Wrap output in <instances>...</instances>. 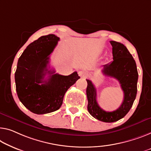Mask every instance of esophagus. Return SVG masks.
Wrapping results in <instances>:
<instances>
[{"label":"esophagus","mask_w":151,"mask_h":151,"mask_svg":"<svg viewBox=\"0 0 151 151\" xmlns=\"http://www.w3.org/2000/svg\"><path fill=\"white\" fill-rule=\"evenodd\" d=\"M78 75H79L81 77H82V78H85V77H87L88 75H87V73H86V72H85L83 70H81L78 72Z\"/></svg>","instance_id":"obj_1"}]
</instances>
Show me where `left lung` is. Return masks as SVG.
I'll return each mask as SVG.
<instances>
[{
	"label": "left lung",
	"mask_w": 151,
	"mask_h": 151,
	"mask_svg": "<svg viewBox=\"0 0 151 151\" xmlns=\"http://www.w3.org/2000/svg\"><path fill=\"white\" fill-rule=\"evenodd\" d=\"M112 47L113 61L103 66V75L119 81L124 93L121 106L116 111L106 112L101 109L96 100V89L91 81L86 79L87 110L92 116L106 123H112L122 119L133 105L137 93L138 74L136 64L127 47L121 42L110 41Z\"/></svg>",
	"instance_id": "1"
}]
</instances>
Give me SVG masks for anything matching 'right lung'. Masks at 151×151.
Returning <instances> with one entry per match:
<instances>
[{
    "label": "right lung",
    "instance_id": "add662e5",
    "mask_svg": "<svg viewBox=\"0 0 151 151\" xmlns=\"http://www.w3.org/2000/svg\"><path fill=\"white\" fill-rule=\"evenodd\" d=\"M60 38L42 36L26 47L17 62L15 81L18 98L33 113L47 114L61 107L64 96L80 78L76 72L68 76L55 73L47 68L50 54ZM48 74L47 79H45Z\"/></svg>",
    "mask_w": 151,
    "mask_h": 151
}]
</instances>
